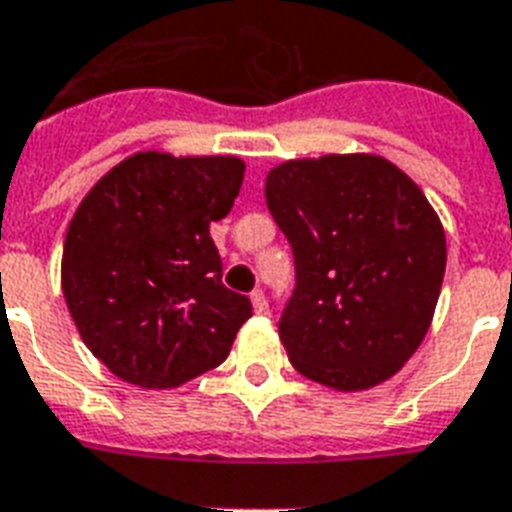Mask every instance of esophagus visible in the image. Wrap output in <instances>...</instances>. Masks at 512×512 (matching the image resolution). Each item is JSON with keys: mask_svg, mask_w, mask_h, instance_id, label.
<instances>
[{"mask_svg": "<svg viewBox=\"0 0 512 512\" xmlns=\"http://www.w3.org/2000/svg\"><path fill=\"white\" fill-rule=\"evenodd\" d=\"M251 304H253V310H256V315H267L269 312V301L267 296H264V291H253Z\"/></svg>", "mask_w": 512, "mask_h": 512, "instance_id": "esophagus-1", "label": "esophagus"}]
</instances>
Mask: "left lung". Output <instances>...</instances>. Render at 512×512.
Instances as JSON below:
<instances>
[{"mask_svg": "<svg viewBox=\"0 0 512 512\" xmlns=\"http://www.w3.org/2000/svg\"><path fill=\"white\" fill-rule=\"evenodd\" d=\"M264 197L296 261L277 326L293 368L339 392L387 382L425 339L446 272V232L425 192L358 152L280 162Z\"/></svg>", "mask_w": 512, "mask_h": 512, "instance_id": "8db88e82", "label": "left lung"}]
</instances>
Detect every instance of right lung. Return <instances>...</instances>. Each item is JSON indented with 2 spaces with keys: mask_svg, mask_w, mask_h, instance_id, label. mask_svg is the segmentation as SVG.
Here are the masks:
<instances>
[{
  "mask_svg": "<svg viewBox=\"0 0 512 512\" xmlns=\"http://www.w3.org/2000/svg\"><path fill=\"white\" fill-rule=\"evenodd\" d=\"M232 154L136 152L74 211L61 288L82 342L122 382L168 390L216 368L253 315L221 283L211 224L243 184Z\"/></svg>",
  "mask_w": 512,
  "mask_h": 512,
  "instance_id": "obj_1",
  "label": "right lung"
}]
</instances>
